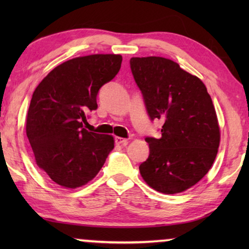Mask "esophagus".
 <instances>
[{
    "label": "esophagus",
    "instance_id": "1",
    "mask_svg": "<svg viewBox=\"0 0 249 249\" xmlns=\"http://www.w3.org/2000/svg\"><path fill=\"white\" fill-rule=\"evenodd\" d=\"M115 144H118V145H127L128 144V139H125V138H122V137H115Z\"/></svg>",
    "mask_w": 249,
    "mask_h": 249
}]
</instances>
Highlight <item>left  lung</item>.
<instances>
[{
    "label": "left lung",
    "mask_w": 249,
    "mask_h": 249,
    "mask_svg": "<svg viewBox=\"0 0 249 249\" xmlns=\"http://www.w3.org/2000/svg\"><path fill=\"white\" fill-rule=\"evenodd\" d=\"M130 69L149 119L163 122L161 138H145L149 155L139 171L156 192L181 193L216 158L220 128L212 98L199 78L165 57H131Z\"/></svg>",
    "instance_id": "8db88e82"
}]
</instances>
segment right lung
Returning a JSON list of instances; mask_svg holds the SVG:
<instances>
[{
    "instance_id": "obj_1",
    "label": "right lung",
    "mask_w": 249,
    "mask_h": 249,
    "mask_svg": "<svg viewBox=\"0 0 249 249\" xmlns=\"http://www.w3.org/2000/svg\"><path fill=\"white\" fill-rule=\"evenodd\" d=\"M122 56L94 54L53 69L34 91L26 132L37 165L57 185L77 188L90 181L114 147L113 137L83 128L97 108L101 87L117 76Z\"/></svg>"
}]
</instances>
